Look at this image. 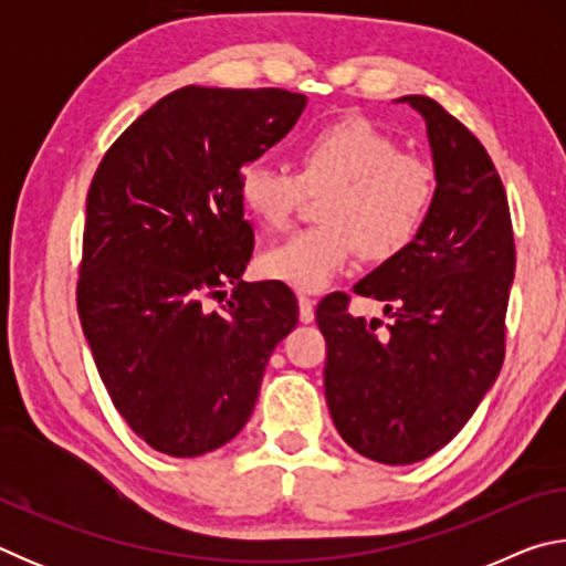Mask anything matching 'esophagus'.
<instances>
[{
  "mask_svg": "<svg viewBox=\"0 0 566 566\" xmlns=\"http://www.w3.org/2000/svg\"><path fill=\"white\" fill-rule=\"evenodd\" d=\"M300 319L304 324L314 322V302L310 300V296H300Z\"/></svg>",
  "mask_w": 566,
  "mask_h": 566,
  "instance_id": "34e87169",
  "label": "esophagus"
}]
</instances>
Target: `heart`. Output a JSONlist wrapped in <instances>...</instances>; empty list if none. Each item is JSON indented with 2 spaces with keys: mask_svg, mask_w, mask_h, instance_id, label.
Segmentation results:
<instances>
[{
  "mask_svg": "<svg viewBox=\"0 0 566 566\" xmlns=\"http://www.w3.org/2000/svg\"><path fill=\"white\" fill-rule=\"evenodd\" d=\"M237 189L266 232L290 224L306 195H322V222L290 234L260 260L266 280L319 292L354 249L369 262H389L419 242L434 212L437 171L429 159L401 151L399 139L377 124L342 119L304 137L296 171L252 161Z\"/></svg>",
  "mask_w": 566,
  "mask_h": 566,
  "instance_id": "1",
  "label": "heart"
}]
</instances>
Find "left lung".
Segmentation results:
<instances>
[{"label": "left lung", "mask_w": 566, "mask_h": 566, "mask_svg": "<svg viewBox=\"0 0 566 566\" xmlns=\"http://www.w3.org/2000/svg\"><path fill=\"white\" fill-rule=\"evenodd\" d=\"M427 122L437 202L419 242L364 276L354 292L385 302L391 324L324 296V395L344 442L381 464L432 457L474 415L504 361L514 280L510 205L494 161L442 104L411 94Z\"/></svg>", "instance_id": "left-lung-1"}]
</instances>
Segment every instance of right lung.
I'll return each instance as SVG.
<instances>
[{
    "label": "right lung",
    "instance_id": "add662e5",
    "mask_svg": "<svg viewBox=\"0 0 566 566\" xmlns=\"http://www.w3.org/2000/svg\"><path fill=\"white\" fill-rule=\"evenodd\" d=\"M304 104L274 87L189 84L132 122L94 171L76 312L112 405L161 454L199 457L242 432L300 319L286 284L242 282L254 232L237 181ZM224 283L233 300L207 311Z\"/></svg>",
    "mask_w": 566,
    "mask_h": 566
}]
</instances>
